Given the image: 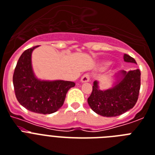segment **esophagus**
Returning <instances> with one entry per match:
<instances>
[{"label":"esophagus","mask_w":155,"mask_h":155,"mask_svg":"<svg viewBox=\"0 0 155 155\" xmlns=\"http://www.w3.org/2000/svg\"><path fill=\"white\" fill-rule=\"evenodd\" d=\"M90 80V75L88 73L84 74L81 78V82L82 83H85V82H88Z\"/></svg>","instance_id":"obj_1"}]
</instances>
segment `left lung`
I'll list each match as a JSON object with an SVG mask.
<instances>
[{
    "label": "left lung",
    "instance_id": "left-lung-1",
    "mask_svg": "<svg viewBox=\"0 0 155 155\" xmlns=\"http://www.w3.org/2000/svg\"><path fill=\"white\" fill-rule=\"evenodd\" d=\"M124 61L136 64L134 58L124 54ZM139 69L116 74L114 86L107 90H100L99 83L93 84L92 92L87 99L90 107L96 114L104 117H115L134 107L139 98L141 85Z\"/></svg>",
    "mask_w": 155,
    "mask_h": 155
}]
</instances>
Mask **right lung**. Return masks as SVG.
<instances>
[{"label":"right lung","mask_w":155,"mask_h":155,"mask_svg":"<svg viewBox=\"0 0 155 155\" xmlns=\"http://www.w3.org/2000/svg\"><path fill=\"white\" fill-rule=\"evenodd\" d=\"M37 47L25 50L19 58L12 77L15 95L27 110L38 114H51L63 106L68 91L75 84L37 79L32 67V52Z\"/></svg>","instance_id":"right-lung-1"}]
</instances>
